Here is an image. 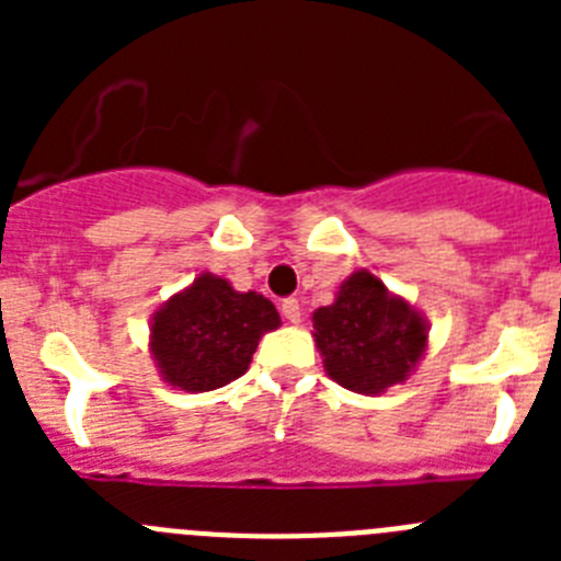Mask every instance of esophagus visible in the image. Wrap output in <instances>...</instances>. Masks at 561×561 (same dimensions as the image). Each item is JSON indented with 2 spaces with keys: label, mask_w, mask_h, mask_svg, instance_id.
Masks as SVG:
<instances>
[{
  "label": "esophagus",
  "mask_w": 561,
  "mask_h": 561,
  "mask_svg": "<svg viewBox=\"0 0 561 561\" xmlns=\"http://www.w3.org/2000/svg\"><path fill=\"white\" fill-rule=\"evenodd\" d=\"M280 311H284L286 323H291V325L300 323V304H297L295 297H286L284 304H280Z\"/></svg>",
  "instance_id": "obj_1"
}]
</instances>
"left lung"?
Masks as SVG:
<instances>
[{
    "label": "left lung",
    "instance_id": "8db88e82",
    "mask_svg": "<svg viewBox=\"0 0 561 561\" xmlns=\"http://www.w3.org/2000/svg\"><path fill=\"white\" fill-rule=\"evenodd\" d=\"M311 323L325 374L362 396H379L401 385L430 342L424 314L368 270L351 272L334 304L320 306Z\"/></svg>",
    "mask_w": 561,
    "mask_h": 561
}]
</instances>
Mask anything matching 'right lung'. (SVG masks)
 <instances>
[{
  "instance_id": "right-lung-1",
  "label": "right lung",
  "mask_w": 561,
  "mask_h": 561,
  "mask_svg": "<svg viewBox=\"0 0 561 561\" xmlns=\"http://www.w3.org/2000/svg\"><path fill=\"white\" fill-rule=\"evenodd\" d=\"M277 325L280 314L264 295L202 272L153 311L148 351L173 390L207 393L244 376L261 336Z\"/></svg>"
}]
</instances>
